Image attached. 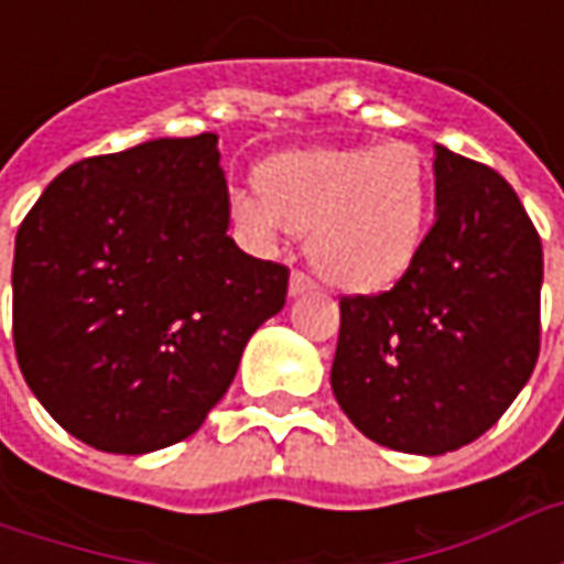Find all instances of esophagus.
I'll return each mask as SVG.
<instances>
[{"instance_id":"esophagus-1","label":"esophagus","mask_w":564,"mask_h":564,"mask_svg":"<svg viewBox=\"0 0 564 564\" xmlns=\"http://www.w3.org/2000/svg\"><path fill=\"white\" fill-rule=\"evenodd\" d=\"M314 290H317V283L311 281V278H307V274H302V271H293V274H290V295H305V293H314Z\"/></svg>"}]
</instances>
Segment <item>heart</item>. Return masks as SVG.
<instances>
[{
  "label": "heart",
  "mask_w": 564,
  "mask_h": 564,
  "mask_svg": "<svg viewBox=\"0 0 564 564\" xmlns=\"http://www.w3.org/2000/svg\"><path fill=\"white\" fill-rule=\"evenodd\" d=\"M259 189H232L226 214L257 253L307 232V259L347 293H378L414 265L432 217V169L404 141L378 148H305L257 169Z\"/></svg>",
  "instance_id": "b5f03b06"
}]
</instances>
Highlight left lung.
Returning <instances> with one entry per match:
<instances>
[{
    "label": "left lung",
    "mask_w": 564,
    "mask_h": 564,
    "mask_svg": "<svg viewBox=\"0 0 564 564\" xmlns=\"http://www.w3.org/2000/svg\"><path fill=\"white\" fill-rule=\"evenodd\" d=\"M435 223L390 293L341 302L332 392L375 444L459 449L498 423L541 347L544 250L513 186L435 144Z\"/></svg>",
    "instance_id": "left-lung-1"
}]
</instances>
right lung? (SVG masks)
I'll list each match as a JSON object with an SVG mask.
<instances>
[{
    "label": "right lung",
    "mask_w": 564,
    "mask_h": 564,
    "mask_svg": "<svg viewBox=\"0 0 564 564\" xmlns=\"http://www.w3.org/2000/svg\"><path fill=\"white\" fill-rule=\"evenodd\" d=\"M214 132L150 139L54 177L14 241V350L56 423L105 453L205 423L290 271L229 238Z\"/></svg>",
    "instance_id": "obj_1"
}]
</instances>
